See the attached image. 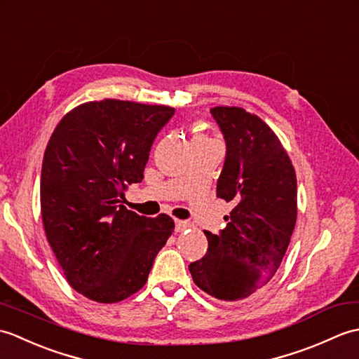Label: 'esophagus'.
I'll use <instances>...</instances> for the list:
<instances>
[{
	"mask_svg": "<svg viewBox=\"0 0 359 359\" xmlns=\"http://www.w3.org/2000/svg\"><path fill=\"white\" fill-rule=\"evenodd\" d=\"M175 231L177 233H182V231H185L187 228L189 226V224L188 222H185V220H175Z\"/></svg>",
	"mask_w": 359,
	"mask_h": 359,
	"instance_id": "34e87169",
	"label": "esophagus"
}]
</instances>
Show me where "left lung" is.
Masks as SVG:
<instances>
[{"label": "left lung", "mask_w": 359, "mask_h": 359, "mask_svg": "<svg viewBox=\"0 0 359 359\" xmlns=\"http://www.w3.org/2000/svg\"><path fill=\"white\" fill-rule=\"evenodd\" d=\"M210 112L226 147L217 197L233 210L219 234L205 231L207 253L188 269L205 293L241 301L274 276L285 255L297 215L296 174L276 134L257 116L228 106Z\"/></svg>", "instance_id": "obj_1"}]
</instances>
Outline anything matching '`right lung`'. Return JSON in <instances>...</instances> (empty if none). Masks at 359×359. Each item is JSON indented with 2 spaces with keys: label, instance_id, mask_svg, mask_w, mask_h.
I'll return each mask as SVG.
<instances>
[{
  "label": "right lung",
  "instance_id": "1",
  "mask_svg": "<svg viewBox=\"0 0 359 359\" xmlns=\"http://www.w3.org/2000/svg\"><path fill=\"white\" fill-rule=\"evenodd\" d=\"M174 108L106 98L80 104L50 135L41 168L46 238L74 290L112 304L147 284L174 220L126 210Z\"/></svg>",
  "mask_w": 359,
  "mask_h": 359
}]
</instances>
